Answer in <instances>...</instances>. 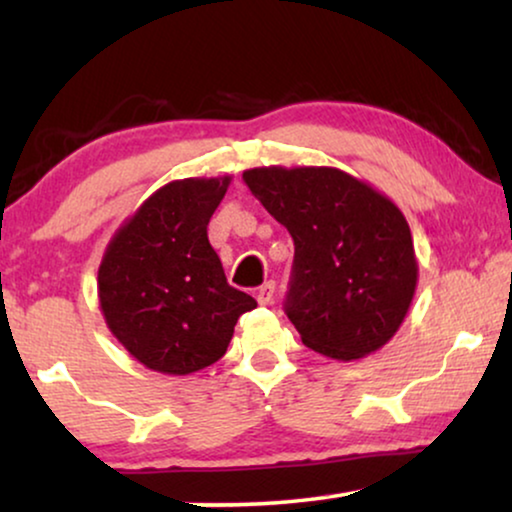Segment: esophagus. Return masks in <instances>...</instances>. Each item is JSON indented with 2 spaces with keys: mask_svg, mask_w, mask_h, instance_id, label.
Returning <instances> with one entry per match:
<instances>
[{
  "mask_svg": "<svg viewBox=\"0 0 512 512\" xmlns=\"http://www.w3.org/2000/svg\"><path fill=\"white\" fill-rule=\"evenodd\" d=\"M256 300L261 305H272V300H275V282H265L261 289H258Z\"/></svg>",
  "mask_w": 512,
  "mask_h": 512,
  "instance_id": "1",
  "label": "esophagus"
}]
</instances>
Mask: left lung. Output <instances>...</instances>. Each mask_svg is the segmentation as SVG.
<instances>
[{
	"label": "left lung",
	"instance_id": "1",
	"mask_svg": "<svg viewBox=\"0 0 512 512\" xmlns=\"http://www.w3.org/2000/svg\"><path fill=\"white\" fill-rule=\"evenodd\" d=\"M244 181L293 237L286 317L335 361L375 354L415 298L419 265L398 205L338 167H251Z\"/></svg>",
	"mask_w": 512,
	"mask_h": 512
}]
</instances>
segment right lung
Masks as SVG:
<instances>
[{"label": "right lung", "mask_w": 512, "mask_h": 512, "mask_svg": "<svg viewBox=\"0 0 512 512\" xmlns=\"http://www.w3.org/2000/svg\"><path fill=\"white\" fill-rule=\"evenodd\" d=\"M230 174L174 179L151 193L111 237L97 270L109 331L132 359L163 375H191L226 354L256 300L228 286L207 223Z\"/></svg>", "instance_id": "1"}]
</instances>
